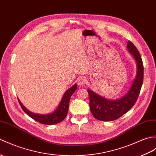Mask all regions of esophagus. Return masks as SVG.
Returning a JSON list of instances; mask_svg holds the SVG:
<instances>
[{
  "mask_svg": "<svg viewBox=\"0 0 156 156\" xmlns=\"http://www.w3.org/2000/svg\"><path fill=\"white\" fill-rule=\"evenodd\" d=\"M87 80L84 78H80L78 80V84L79 86L82 87L86 84Z\"/></svg>",
  "mask_w": 156,
  "mask_h": 156,
  "instance_id": "1",
  "label": "esophagus"
}]
</instances>
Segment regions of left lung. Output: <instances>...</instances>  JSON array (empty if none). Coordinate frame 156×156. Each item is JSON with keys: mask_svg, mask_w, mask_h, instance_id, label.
I'll use <instances>...</instances> for the list:
<instances>
[{"mask_svg": "<svg viewBox=\"0 0 156 156\" xmlns=\"http://www.w3.org/2000/svg\"><path fill=\"white\" fill-rule=\"evenodd\" d=\"M127 48L136 62L137 74L128 92L116 100H110L88 90L90 96V108L92 115L100 121H113L122 116L135 104L140 94L144 80V66L140 54L131 41Z\"/></svg>", "mask_w": 156, "mask_h": 156, "instance_id": "8db88e82", "label": "left lung"}]
</instances>
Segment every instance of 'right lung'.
I'll use <instances>...</instances> for the list:
<instances>
[{"label": "right lung", "instance_id": "1", "mask_svg": "<svg viewBox=\"0 0 156 156\" xmlns=\"http://www.w3.org/2000/svg\"><path fill=\"white\" fill-rule=\"evenodd\" d=\"M76 84H74L73 86H72L70 88L68 89L67 91L64 93L59 106L57 108V109L54 112H52V114H50L42 115L32 113V112L27 110V108L23 106V104L21 103L19 99V102L20 105L22 109L24 110L25 113L32 119H35L36 121L46 125L56 124H58V123L61 122L65 118H66L68 111V108H69L70 97L73 94V93L76 91Z\"/></svg>", "mask_w": 156, "mask_h": 156}]
</instances>
